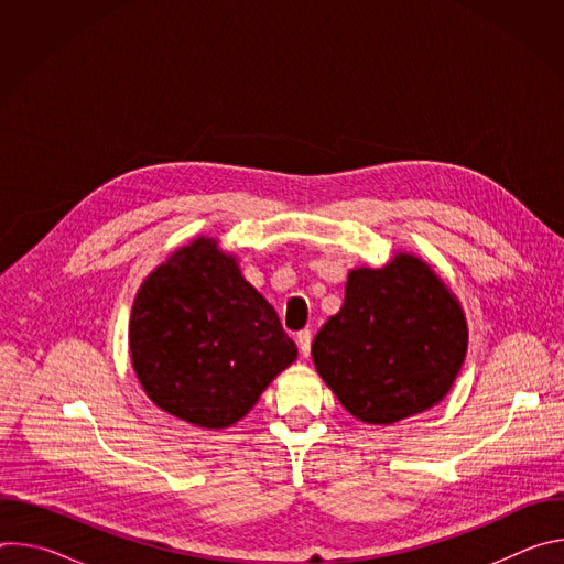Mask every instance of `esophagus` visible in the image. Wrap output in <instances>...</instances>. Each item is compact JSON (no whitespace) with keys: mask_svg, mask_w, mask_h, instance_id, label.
I'll use <instances>...</instances> for the list:
<instances>
[{"mask_svg":"<svg viewBox=\"0 0 564 564\" xmlns=\"http://www.w3.org/2000/svg\"><path fill=\"white\" fill-rule=\"evenodd\" d=\"M296 344H299L301 355L307 357V355H310V346H312V333H310V330H301V333L296 335Z\"/></svg>","mask_w":564,"mask_h":564,"instance_id":"1","label":"esophagus"}]
</instances>
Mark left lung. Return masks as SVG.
<instances>
[{"label": "left lung", "instance_id": "obj_1", "mask_svg": "<svg viewBox=\"0 0 564 564\" xmlns=\"http://www.w3.org/2000/svg\"><path fill=\"white\" fill-rule=\"evenodd\" d=\"M468 344L459 303L415 257L352 270L341 310L312 341V359L344 409L368 424L422 413L451 390Z\"/></svg>", "mask_w": 564, "mask_h": 564}]
</instances>
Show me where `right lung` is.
Masks as SVG:
<instances>
[{
    "instance_id": "obj_1",
    "label": "right lung",
    "mask_w": 564,
    "mask_h": 564,
    "mask_svg": "<svg viewBox=\"0 0 564 564\" xmlns=\"http://www.w3.org/2000/svg\"><path fill=\"white\" fill-rule=\"evenodd\" d=\"M129 346L153 404L203 429L246 417L296 359L274 307L212 238H198L147 276Z\"/></svg>"
}]
</instances>
